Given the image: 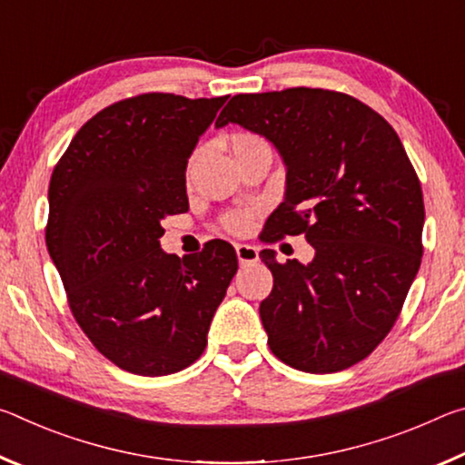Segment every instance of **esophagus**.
Listing matches in <instances>:
<instances>
[{"instance_id": "34e87169", "label": "esophagus", "mask_w": 465, "mask_h": 465, "mask_svg": "<svg viewBox=\"0 0 465 465\" xmlns=\"http://www.w3.org/2000/svg\"><path fill=\"white\" fill-rule=\"evenodd\" d=\"M235 254H238L242 266L258 262V248L250 246V243H235Z\"/></svg>"}]
</instances>
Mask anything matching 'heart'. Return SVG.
Returning <instances> with one entry per match:
<instances>
[{"instance_id":"obj_1","label":"heart","mask_w":465,"mask_h":465,"mask_svg":"<svg viewBox=\"0 0 465 465\" xmlns=\"http://www.w3.org/2000/svg\"><path fill=\"white\" fill-rule=\"evenodd\" d=\"M254 141H261V139L254 135H248V133H238V135L232 137V147L243 145V143H254ZM223 223L230 232H243L248 230L250 225V213H246V211H233V213H227L223 217Z\"/></svg>"}]
</instances>
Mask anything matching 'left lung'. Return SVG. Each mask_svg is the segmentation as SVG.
Instances as JSON below:
<instances>
[{"label":"left lung","instance_id":"left-lung-1","mask_svg":"<svg viewBox=\"0 0 465 465\" xmlns=\"http://www.w3.org/2000/svg\"><path fill=\"white\" fill-rule=\"evenodd\" d=\"M271 141L285 163V199L269 240L305 233L313 261L277 262L261 303L271 351L308 373L371 355L398 320L419 272L424 203L391 124L357 98L320 88L238 94L215 123Z\"/></svg>","mask_w":465,"mask_h":465}]
</instances>
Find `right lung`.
<instances>
[{"instance_id":"right-lung-1","label":"right lung","mask_w":465,"mask_h":465,"mask_svg":"<svg viewBox=\"0 0 465 465\" xmlns=\"http://www.w3.org/2000/svg\"><path fill=\"white\" fill-rule=\"evenodd\" d=\"M227 96L141 94L100 110L53 170L46 248L92 344L135 375L194 363L238 256L223 240L178 258L162 219L184 213L186 166Z\"/></svg>"}]
</instances>
